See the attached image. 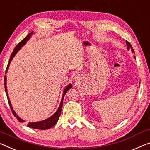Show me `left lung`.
<instances>
[{
	"mask_svg": "<svg viewBox=\"0 0 150 150\" xmlns=\"http://www.w3.org/2000/svg\"><path fill=\"white\" fill-rule=\"evenodd\" d=\"M126 44H127V50H131V52H132L133 53H135V52H134V50H133V48H132V46L131 45V44L129 43V42H128V41H127L126 40ZM134 59H135V56H134ZM136 60V59H135Z\"/></svg>",
	"mask_w": 150,
	"mask_h": 150,
	"instance_id": "obj_1",
	"label": "left lung"
}]
</instances>
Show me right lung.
Listing matches in <instances>:
<instances>
[{"mask_svg":"<svg viewBox=\"0 0 150 150\" xmlns=\"http://www.w3.org/2000/svg\"><path fill=\"white\" fill-rule=\"evenodd\" d=\"M33 33H33V32H30L25 38H24L23 40H22L21 41L17 44V46L15 47L14 50H13V52H12V54H11L9 61H8V63L7 67H6V73H5V74H6V73H7L8 67H9V65H10V63H11V61L13 60V57H15V54H16L17 53L18 51H19L20 49L21 48V47L25 45V44H26V42H28L29 40H30V38L32 36V35L33 34ZM4 89H5V92H6V97H7L8 102V104H9V106L11 107V110H12L13 115H14L15 117H17V120H19V122H25V120L22 119V118H20L19 116L17 115L16 112H15V110H13L12 105H11L9 97H8V92H7V88H6V75L4 76ZM71 88H72V84H71V83L67 85V86L65 88H64V91H63V93H62V98H61V103H60L59 108H58V110L56 111V112L53 115H52L51 117H50L48 118H46V119H45V120H41V121L29 122L28 125V127H30V128H32V129H40V130H46V129H48L51 128V127H52L54 125H55L56 124H57V122L58 120H59V118L60 116H61V114L62 106V103H63V100H64V95H65L67 91L69 89H70Z\"/></svg>","mask_w":150,"mask_h":150,"instance_id":"add662e5","label":"right lung"}]
</instances>
